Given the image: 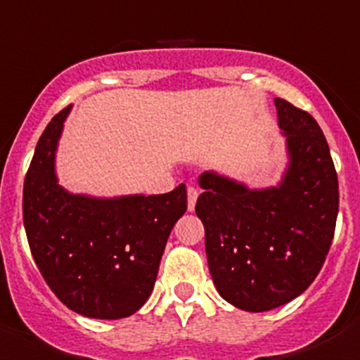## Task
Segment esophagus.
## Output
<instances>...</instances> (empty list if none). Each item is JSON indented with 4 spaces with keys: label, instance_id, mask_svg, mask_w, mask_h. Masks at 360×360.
<instances>
[{
    "label": "esophagus",
    "instance_id": "obj_1",
    "mask_svg": "<svg viewBox=\"0 0 360 360\" xmlns=\"http://www.w3.org/2000/svg\"><path fill=\"white\" fill-rule=\"evenodd\" d=\"M196 200H198V191H196L195 187H189V189H187V209H189V211H195Z\"/></svg>",
    "mask_w": 360,
    "mask_h": 360
}]
</instances>
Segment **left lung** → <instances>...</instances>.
Returning <instances> with one entry per match:
<instances>
[{"mask_svg":"<svg viewBox=\"0 0 360 360\" xmlns=\"http://www.w3.org/2000/svg\"><path fill=\"white\" fill-rule=\"evenodd\" d=\"M287 164L279 182L249 187L203 171L196 214L218 294L245 311L290 303L317 278L335 231L339 182L316 119L274 98Z\"/></svg>","mask_w":360,"mask_h":360,"instance_id":"8db88e82","label":"left lung"}]
</instances>
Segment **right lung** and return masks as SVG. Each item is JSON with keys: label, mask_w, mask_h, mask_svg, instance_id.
Returning <instances> with one entry per match:
<instances>
[{"label": "right lung", "mask_w": 360, "mask_h": 360, "mask_svg": "<svg viewBox=\"0 0 360 360\" xmlns=\"http://www.w3.org/2000/svg\"><path fill=\"white\" fill-rule=\"evenodd\" d=\"M72 106L36 146L23 186V224L37 269L63 304L122 319L151 295L165 243L187 209L184 184L165 195L91 196L59 184L56 153Z\"/></svg>", "instance_id": "right-lung-1"}]
</instances>
